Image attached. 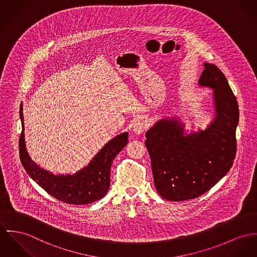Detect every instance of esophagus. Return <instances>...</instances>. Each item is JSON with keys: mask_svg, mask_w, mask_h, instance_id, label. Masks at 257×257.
<instances>
[{"mask_svg": "<svg viewBox=\"0 0 257 257\" xmlns=\"http://www.w3.org/2000/svg\"><path fill=\"white\" fill-rule=\"evenodd\" d=\"M149 127V123L144 119H138L133 124V132L136 134H142L144 131H146Z\"/></svg>", "mask_w": 257, "mask_h": 257, "instance_id": "obj_1", "label": "esophagus"}]
</instances>
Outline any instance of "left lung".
Here are the masks:
<instances>
[{
    "label": "left lung",
    "instance_id": "left-lung-1",
    "mask_svg": "<svg viewBox=\"0 0 257 257\" xmlns=\"http://www.w3.org/2000/svg\"><path fill=\"white\" fill-rule=\"evenodd\" d=\"M198 83L213 89L216 117L206 130L184 136L179 120L163 119L146 133L155 187L167 200L203 195L229 172L236 158V96L215 64L204 63Z\"/></svg>",
    "mask_w": 257,
    "mask_h": 257
}]
</instances>
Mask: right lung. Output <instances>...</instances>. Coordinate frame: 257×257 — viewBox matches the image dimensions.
<instances>
[{
	"mask_svg": "<svg viewBox=\"0 0 257 257\" xmlns=\"http://www.w3.org/2000/svg\"><path fill=\"white\" fill-rule=\"evenodd\" d=\"M22 131L20 137V157L23 168L49 195L68 204H88L99 200L110 186L112 160L128 143V133H122L109 141L88 166L74 175H54L37 166L26 153L22 103L20 105Z\"/></svg>",
	"mask_w": 257,
	"mask_h": 257,
	"instance_id": "right-lung-1",
	"label": "right lung"
}]
</instances>
